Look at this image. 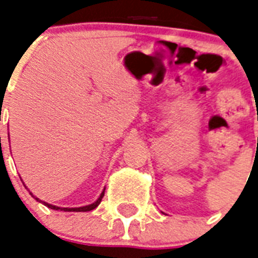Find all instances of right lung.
<instances>
[{
	"mask_svg": "<svg viewBox=\"0 0 258 258\" xmlns=\"http://www.w3.org/2000/svg\"><path fill=\"white\" fill-rule=\"evenodd\" d=\"M30 196L33 197L34 200L40 201V200H38V198H36V197H34L33 194H32V192H30ZM103 197H104V191L101 192L100 197L97 198L96 202H93V204H91V205H87V206H82V208H58V206H54V205L46 204V202H42V201H41V202L44 205H45V206H48V208H49V209H53V210H62V212H89V210H93V209L99 206V204H100V202H101V198H103Z\"/></svg>",
	"mask_w": 258,
	"mask_h": 258,
	"instance_id": "1",
	"label": "right lung"
}]
</instances>
